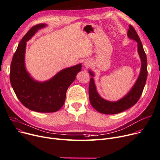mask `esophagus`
Masks as SVG:
<instances>
[{"label":"esophagus","instance_id":"esophagus-1","mask_svg":"<svg viewBox=\"0 0 160 160\" xmlns=\"http://www.w3.org/2000/svg\"><path fill=\"white\" fill-rule=\"evenodd\" d=\"M90 64H91V63H90V61H84V65H85L86 67H89L90 65Z\"/></svg>","mask_w":160,"mask_h":160}]
</instances>
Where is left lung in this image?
<instances>
[{
  "mask_svg": "<svg viewBox=\"0 0 160 160\" xmlns=\"http://www.w3.org/2000/svg\"><path fill=\"white\" fill-rule=\"evenodd\" d=\"M128 37L136 41L138 46V52L141 59V69L139 76L129 92L122 99L117 101H109L98 93L95 81L93 79L94 73L89 70L90 79L89 84V99L93 108L101 113L112 115L125 111L136 104L139 100L145 85L147 78V56L143 50V47L137 32L134 28L129 25L128 31Z\"/></svg>",
  "mask_w": 160,
  "mask_h": 160,
  "instance_id": "1",
  "label": "left lung"
}]
</instances>
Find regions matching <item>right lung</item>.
Segmentation results:
<instances>
[{"instance_id": "right-lung-1", "label": "right lung", "mask_w": 160, "mask_h": 160, "mask_svg": "<svg viewBox=\"0 0 160 160\" xmlns=\"http://www.w3.org/2000/svg\"><path fill=\"white\" fill-rule=\"evenodd\" d=\"M47 24L33 26L22 38L11 63L10 82L21 103L32 111L40 113L56 112L64 104L69 86L81 70V63L61 70L49 80H34L27 71L25 53L27 42Z\"/></svg>"}]
</instances>
